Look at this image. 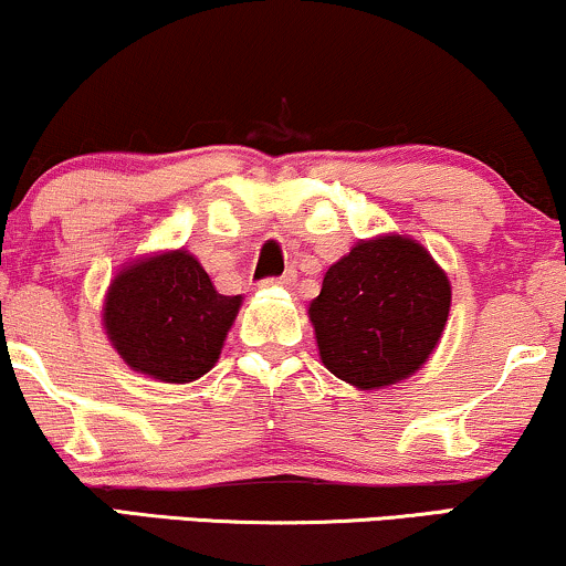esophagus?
Returning <instances> with one entry per match:
<instances>
[{"mask_svg":"<svg viewBox=\"0 0 566 566\" xmlns=\"http://www.w3.org/2000/svg\"><path fill=\"white\" fill-rule=\"evenodd\" d=\"M294 272H285L281 277H270V281H264V285H291L294 283Z\"/></svg>","mask_w":566,"mask_h":566,"instance_id":"1","label":"esophagus"}]
</instances>
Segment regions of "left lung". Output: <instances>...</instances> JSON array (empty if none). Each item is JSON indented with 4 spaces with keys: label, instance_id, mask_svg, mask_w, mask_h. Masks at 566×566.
I'll list each match as a JSON object with an SVG mask.
<instances>
[{
    "label": "left lung",
    "instance_id": "left-lung-1",
    "mask_svg": "<svg viewBox=\"0 0 566 566\" xmlns=\"http://www.w3.org/2000/svg\"><path fill=\"white\" fill-rule=\"evenodd\" d=\"M451 281L420 241L401 233L361 239L327 268L310 323L336 378L380 390L411 378L441 344Z\"/></svg>",
    "mask_w": 566,
    "mask_h": 566
}]
</instances>
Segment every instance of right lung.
Segmentation results:
<instances>
[{
	"label": "right lung",
	"instance_id": "add662e5",
	"mask_svg": "<svg viewBox=\"0 0 566 566\" xmlns=\"http://www.w3.org/2000/svg\"><path fill=\"white\" fill-rule=\"evenodd\" d=\"M243 296L214 291L191 251L165 249L125 262L107 285L102 325L134 373L191 382L218 365Z\"/></svg>",
	"mask_w": 566,
	"mask_h": 566
}]
</instances>
